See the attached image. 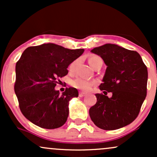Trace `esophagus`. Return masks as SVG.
Listing matches in <instances>:
<instances>
[{"mask_svg":"<svg viewBox=\"0 0 157 157\" xmlns=\"http://www.w3.org/2000/svg\"><path fill=\"white\" fill-rule=\"evenodd\" d=\"M86 94L85 92H82V91H80V93H79V97H80L86 96Z\"/></svg>","mask_w":157,"mask_h":157,"instance_id":"obj_1","label":"esophagus"}]
</instances>
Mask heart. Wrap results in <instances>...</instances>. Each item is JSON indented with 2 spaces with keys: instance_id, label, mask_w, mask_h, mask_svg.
Segmentation results:
<instances>
[{
  "instance_id": "1",
  "label": "heart",
  "mask_w": 157,
  "mask_h": 157,
  "mask_svg": "<svg viewBox=\"0 0 157 157\" xmlns=\"http://www.w3.org/2000/svg\"><path fill=\"white\" fill-rule=\"evenodd\" d=\"M100 61H102L101 57H100L97 55H91L89 58V63L92 67L96 65L97 63ZM77 64V60H75L70 64L68 69L70 71H72L75 70V67H76ZM71 86L73 87L76 88V89L82 90V91H89L91 89V87L94 84V82L93 81L86 80V79L81 78V77H77V78L75 79V80L71 81Z\"/></svg>"
}]
</instances>
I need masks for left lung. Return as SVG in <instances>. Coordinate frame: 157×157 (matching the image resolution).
<instances>
[{
    "label": "left lung",
    "mask_w": 157,
    "mask_h": 157,
    "mask_svg": "<svg viewBox=\"0 0 157 157\" xmlns=\"http://www.w3.org/2000/svg\"><path fill=\"white\" fill-rule=\"evenodd\" d=\"M106 68L96 94L97 102L90 108L94 123L103 130H116L131 123L137 117L147 95V69L138 52L117 45L107 44L93 48ZM108 92L113 93L109 98Z\"/></svg>",
    "instance_id": "1"
}]
</instances>
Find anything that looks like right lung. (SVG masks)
Returning <instances> with one entry per match:
<instances>
[{"label": "right lung", "instance_id": "right-lung-1", "mask_svg": "<svg viewBox=\"0 0 157 157\" xmlns=\"http://www.w3.org/2000/svg\"><path fill=\"white\" fill-rule=\"evenodd\" d=\"M83 48L68 49L54 44L30 46L16 63L15 92L23 116L46 129L63 125L68 116V102L78 97L75 88L60 94L55 87L68 74L67 68L83 53Z\"/></svg>", "mask_w": 157, "mask_h": 157}]
</instances>
